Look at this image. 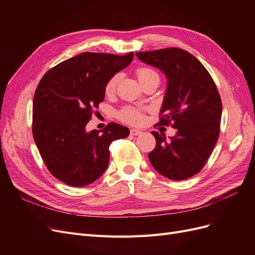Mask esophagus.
I'll return each mask as SVG.
<instances>
[{"label": "esophagus", "mask_w": 255, "mask_h": 255, "mask_svg": "<svg viewBox=\"0 0 255 255\" xmlns=\"http://www.w3.org/2000/svg\"><path fill=\"white\" fill-rule=\"evenodd\" d=\"M130 133H131V135L136 136V135H140L141 133H142V131H141V130H138V129H131V130H130Z\"/></svg>", "instance_id": "34e87169"}]
</instances>
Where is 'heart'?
I'll use <instances>...</instances> for the list:
<instances>
[{
	"label": "heart",
	"instance_id": "b5f03b06",
	"mask_svg": "<svg viewBox=\"0 0 255 255\" xmlns=\"http://www.w3.org/2000/svg\"><path fill=\"white\" fill-rule=\"evenodd\" d=\"M135 73L141 86L151 82V80H158L159 82V74L155 70L149 68V67H138ZM121 75L118 73L113 75L109 80H107L104 89L106 95H112V94L115 93ZM119 117L121 118V120L131 124H139L143 121L141 111L134 109V107H125L124 110L120 112Z\"/></svg>",
	"mask_w": 255,
	"mask_h": 255
}]
</instances>
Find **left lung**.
<instances>
[{
	"mask_svg": "<svg viewBox=\"0 0 255 255\" xmlns=\"http://www.w3.org/2000/svg\"><path fill=\"white\" fill-rule=\"evenodd\" d=\"M136 57L162 71L167 79L158 124L177 129L166 139L152 131L156 148L148 155L153 167L163 177L181 181L202 169L219 137L222 104L208 70L194 56L171 47L139 51Z\"/></svg>",
	"mask_w": 255,
	"mask_h": 255,
	"instance_id": "1",
	"label": "left lung"
}]
</instances>
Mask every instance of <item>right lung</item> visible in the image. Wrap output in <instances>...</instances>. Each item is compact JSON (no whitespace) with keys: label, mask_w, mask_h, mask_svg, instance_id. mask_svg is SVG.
I'll use <instances>...</instances> for the list:
<instances>
[{"label":"right lung","mask_w":255,"mask_h":255,"mask_svg":"<svg viewBox=\"0 0 255 255\" xmlns=\"http://www.w3.org/2000/svg\"><path fill=\"white\" fill-rule=\"evenodd\" d=\"M125 56L83 52L47 71L33 100V136L51 175L73 186L100 178L110 162V144L125 138L129 129L110 123L87 131L92 112L104 100L105 85L132 62Z\"/></svg>","instance_id":"right-lung-1"}]
</instances>
